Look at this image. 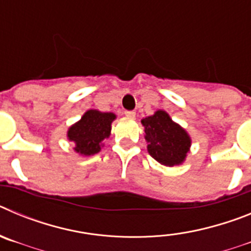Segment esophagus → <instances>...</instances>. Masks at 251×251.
Here are the masks:
<instances>
[{
	"instance_id": "34e87169",
	"label": "esophagus",
	"mask_w": 251,
	"mask_h": 251,
	"mask_svg": "<svg viewBox=\"0 0 251 251\" xmlns=\"http://www.w3.org/2000/svg\"><path fill=\"white\" fill-rule=\"evenodd\" d=\"M124 114L127 115V117H129V118H134V117H136V112H134V110H126Z\"/></svg>"
}]
</instances>
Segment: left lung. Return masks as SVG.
Masks as SVG:
<instances>
[{
    "label": "left lung",
    "mask_w": 251,
    "mask_h": 251,
    "mask_svg": "<svg viewBox=\"0 0 251 251\" xmlns=\"http://www.w3.org/2000/svg\"><path fill=\"white\" fill-rule=\"evenodd\" d=\"M148 153L161 165H181L191 147V138L181 126L175 123L165 110H157L142 119Z\"/></svg>",
    "instance_id": "8db88e82"
}]
</instances>
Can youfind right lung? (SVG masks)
<instances>
[{"mask_svg": "<svg viewBox=\"0 0 251 251\" xmlns=\"http://www.w3.org/2000/svg\"><path fill=\"white\" fill-rule=\"evenodd\" d=\"M113 113L90 109L68 130V139L75 143L74 151L81 156H92L101 150V142L110 136Z\"/></svg>", "mask_w": 251, "mask_h": 251, "instance_id": "right-lung-1", "label": "right lung"}]
</instances>
